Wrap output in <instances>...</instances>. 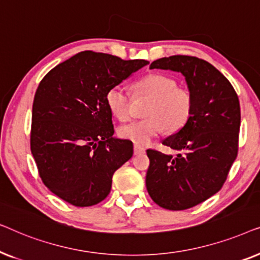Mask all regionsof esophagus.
<instances>
[{"instance_id": "obj_1", "label": "esophagus", "mask_w": 260, "mask_h": 260, "mask_svg": "<svg viewBox=\"0 0 260 260\" xmlns=\"http://www.w3.org/2000/svg\"><path fill=\"white\" fill-rule=\"evenodd\" d=\"M134 152H135V155L144 154V152H145V149H144L143 147H141V145L135 144V145H134Z\"/></svg>"}]
</instances>
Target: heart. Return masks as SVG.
I'll return each mask as SVG.
<instances>
[{
	"label": "heart",
	"instance_id": "1",
	"mask_svg": "<svg viewBox=\"0 0 260 260\" xmlns=\"http://www.w3.org/2000/svg\"><path fill=\"white\" fill-rule=\"evenodd\" d=\"M135 97L150 99L144 109L145 118L120 126L118 135L136 144H147L161 133H176L186 125L193 111V97L187 88L161 73H150L134 85ZM106 105L117 119L131 116L130 94L122 86H112L106 93Z\"/></svg>",
	"mask_w": 260,
	"mask_h": 260
}]
</instances>
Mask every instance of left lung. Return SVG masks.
Wrapping results in <instances>:
<instances>
[{
    "mask_svg": "<svg viewBox=\"0 0 260 260\" xmlns=\"http://www.w3.org/2000/svg\"><path fill=\"white\" fill-rule=\"evenodd\" d=\"M150 69L180 72L193 97L189 120L162 144L176 156L148 149L145 184L150 198L170 211L194 207L221 189L238 155L240 105L227 78L205 60L172 55Z\"/></svg>",
    "mask_w": 260,
    "mask_h": 260,
    "instance_id": "8db88e82",
    "label": "left lung"
}]
</instances>
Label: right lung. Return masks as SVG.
<instances>
[{
	"mask_svg": "<svg viewBox=\"0 0 260 260\" xmlns=\"http://www.w3.org/2000/svg\"><path fill=\"white\" fill-rule=\"evenodd\" d=\"M147 60L80 52L44 77L34 95L30 150L45 186L77 207L97 205L133 157V142L113 137L106 93Z\"/></svg>",
	"mask_w": 260,
	"mask_h": 260,
	"instance_id": "1",
	"label": "right lung"
}]
</instances>
